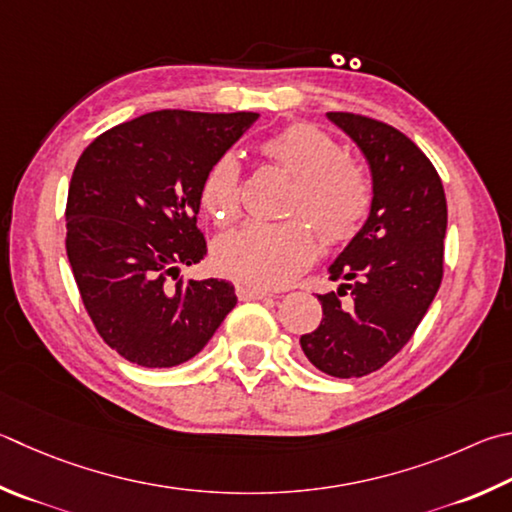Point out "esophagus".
Wrapping results in <instances>:
<instances>
[{
    "instance_id": "obj_1",
    "label": "esophagus",
    "mask_w": 512,
    "mask_h": 512,
    "mask_svg": "<svg viewBox=\"0 0 512 512\" xmlns=\"http://www.w3.org/2000/svg\"><path fill=\"white\" fill-rule=\"evenodd\" d=\"M235 291H237L239 300H262V297L271 295L268 291H264V288L250 286V284H244V282H239V284L235 286Z\"/></svg>"
}]
</instances>
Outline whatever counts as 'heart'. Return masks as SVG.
I'll list each match as a JSON object with an SVG mask.
<instances>
[{"label": "heart", "mask_w": 512, "mask_h": 512, "mask_svg": "<svg viewBox=\"0 0 512 512\" xmlns=\"http://www.w3.org/2000/svg\"><path fill=\"white\" fill-rule=\"evenodd\" d=\"M259 154L293 179L288 217H304L327 246L358 235L374 208V183L365 167L342 152L333 136L309 123H293L259 143ZM199 203L217 226L241 212V170L232 154L210 163L199 183ZM318 255V239L303 219L250 224L228 232L212 248L217 271L257 288L293 282Z\"/></svg>", "instance_id": "heart-1"}]
</instances>
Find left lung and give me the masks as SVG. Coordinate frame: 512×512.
<instances>
[{
    "label": "left lung",
    "instance_id": "obj_1",
    "mask_svg": "<svg viewBox=\"0 0 512 512\" xmlns=\"http://www.w3.org/2000/svg\"><path fill=\"white\" fill-rule=\"evenodd\" d=\"M329 118L365 152L374 208L331 264V280L342 284L318 295L320 327L300 345L324 374L360 378L387 365L430 309L443 280L448 203L439 172L412 138L351 111H329Z\"/></svg>",
    "mask_w": 512,
    "mask_h": 512
}]
</instances>
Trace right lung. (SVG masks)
Returning <instances> with one entry per match:
<instances>
[{
    "label": "right lung",
    "instance_id": "add662e5",
    "mask_svg": "<svg viewBox=\"0 0 512 512\" xmlns=\"http://www.w3.org/2000/svg\"><path fill=\"white\" fill-rule=\"evenodd\" d=\"M259 114L161 109L107 129L80 154L67 197V257L100 338L141 367H176L237 304L217 277L185 280L208 255L199 183Z\"/></svg>",
    "mask_w": 512,
    "mask_h": 512
}]
</instances>
